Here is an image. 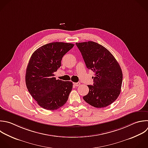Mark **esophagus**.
I'll list each match as a JSON object with an SVG mask.
<instances>
[{
  "mask_svg": "<svg viewBox=\"0 0 148 148\" xmlns=\"http://www.w3.org/2000/svg\"><path fill=\"white\" fill-rule=\"evenodd\" d=\"M73 84H74L75 86L77 87V86H79L80 84V83L79 82H77V83H73Z\"/></svg>",
  "mask_w": 148,
  "mask_h": 148,
  "instance_id": "1",
  "label": "esophagus"
}]
</instances>
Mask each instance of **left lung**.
I'll use <instances>...</instances> for the list:
<instances>
[{
    "mask_svg": "<svg viewBox=\"0 0 148 148\" xmlns=\"http://www.w3.org/2000/svg\"><path fill=\"white\" fill-rule=\"evenodd\" d=\"M87 68L94 72L93 86L88 85L89 92L84 100L95 108H104L119 97L123 73L117 60L103 46L94 42L76 43Z\"/></svg>",
    "mask_w": 148,
    "mask_h": 148,
    "instance_id": "left-lung-1",
    "label": "left lung"
}]
</instances>
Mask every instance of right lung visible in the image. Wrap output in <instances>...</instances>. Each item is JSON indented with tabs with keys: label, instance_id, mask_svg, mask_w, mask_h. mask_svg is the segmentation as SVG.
<instances>
[{
	"label": "right lung",
	"instance_id": "right-lung-1",
	"mask_svg": "<svg viewBox=\"0 0 148 148\" xmlns=\"http://www.w3.org/2000/svg\"><path fill=\"white\" fill-rule=\"evenodd\" d=\"M73 46L72 43H50L35 51L29 61L26 86L38 104L45 109H57L68 99L72 82L57 80L54 73L61 66L63 56Z\"/></svg>",
	"mask_w": 148,
	"mask_h": 148
}]
</instances>
